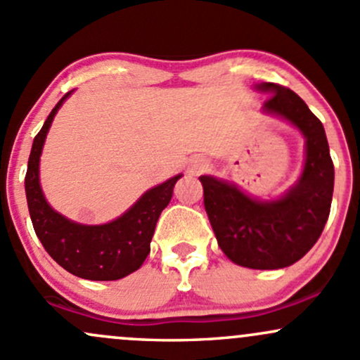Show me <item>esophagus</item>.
<instances>
[{
    "instance_id": "34e87169",
    "label": "esophagus",
    "mask_w": 360,
    "mask_h": 360,
    "mask_svg": "<svg viewBox=\"0 0 360 360\" xmlns=\"http://www.w3.org/2000/svg\"><path fill=\"white\" fill-rule=\"evenodd\" d=\"M208 169V162L205 159H195L189 164V172L191 174H201Z\"/></svg>"
}]
</instances>
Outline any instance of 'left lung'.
Segmentation results:
<instances>
[{"instance_id":"1","label":"left lung","mask_w":360,"mask_h":360,"mask_svg":"<svg viewBox=\"0 0 360 360\" xmlns=\"http://www.w3.org/2000/svg\"><path fill=\"white\" fill-rule=\"evenodd\" d=\"M270 94L263 110L297 126L306 138V162L297 184L280 200L259 201L238 186L201 176L203 203L220 250L231 262L276 270L302 258L321 236L330 215L335 169L321 121L290 89L262 84Z\"/></svg>"}]
</instances>
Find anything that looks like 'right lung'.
Here are the masks:
<instances>
[{"label": "right lung", "mask_w": 360, "mask_h": 360, "mask_svg": "<svg viewBox=\"0 0 360 360\" xmlns=\"http://www.w3.org/2000/svg\"><path fill=\"white\" fill-rule=\"evenodd\" d=\"M70 94L51 110L44 126L34 138L25 174L30 219L44 250L66 271L86 280H120L138 270L148 256L157 220L171 201L174 184L181 174L148 189L128 212L109 224H77L54 212L39 184V160L51 122Z\"/></svg>", "instance_id": "right-lung-1"}]
</instances>
